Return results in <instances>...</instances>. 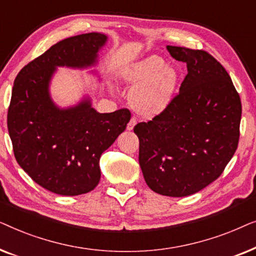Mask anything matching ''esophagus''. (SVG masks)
<instances>
[{
  "instance_id": "obj_1",
  "label": "esophagus",
  "mask_w": 256,
  "mask_h": 256,
  "mask_svg": "<svg viewBox=\"0 0 256 256\" xmlns=\"http://www.w3.org/2000/svg\"><path fill=\"white\" fill-rule=\"evenodd\" d=\"M136 122H138V121H136V118H135L134 116H132V118H130V120H129V122H128V124H127V129H128V130H132V129L135 127Z\"/></svg>"
}]
</instances>
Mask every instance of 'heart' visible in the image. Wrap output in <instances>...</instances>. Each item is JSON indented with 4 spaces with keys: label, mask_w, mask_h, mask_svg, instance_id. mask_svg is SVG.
<instances>
[{
    "label": "heart",
    "mask_w": 256,
    "mask_h": 256,
    "mask_svg": "<svg viewBox=\"0 0 256 256\" xmlns=\"http://www.w3.org/2000/svg\"><path fill=\"white\" fill-rule=\"evenodd\" d=\"M124 79L138 84L130 93V102L138 113L154 115L166 106L177 84L174 68L157 56L143 59L124 72Z\"/></svg>",
    "instance_id": "1"
}]
</instances>
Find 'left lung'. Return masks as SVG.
<instances>
[{
	"label": "left lung",
	"mask_w": 256,
	"mask_h": 256,
	"mask_svg": "<svg viewBox=\"0 0 256 256\" xmlns=\"http://www.w3.org/2000/svg\"><path fill=\"white\" fill-rule=\"evenodd\" d=\"M186 64L180 92L152 121L140 122L138 162L156 194L185 197L200 191L224 172L238 148L241 100L230 76L204 50L171 46Z\"/></svg>",
	"instance_id": "8db88e82"
}]
</instances>
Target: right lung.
<instances>
[{
  "mask_svg": "<svg viewBox=\"0 0 256 256\" xmlns=\"http://www.w3.org/2000/svg\"><path fill=\"white\" fill-rule=\"evenodd\" d=\"M106 40L104 34L90 32L58 42L24 66L14 82L6 118L14 155L31 180L54 194L92 191L101 177V154L130 120L127 108L100 114L86 99L59 110L50 99L56 66L93 65Z\"/></svg>",
  "mask_w": 256,
  "mask_h": 256,
  "instance_id": "obj_1",
  "label": "right lung"
}]
</instances>
